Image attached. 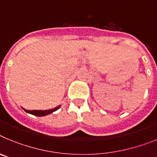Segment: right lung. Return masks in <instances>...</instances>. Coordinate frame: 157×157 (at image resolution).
I'll return each mask as SVG.
<instances>
[{"label": "right lung", "instance_id": "obj_1", "mask_svg": "<svg viewBox=\"0 0 157 157\" xmlns=\"http://www.w3.org/2000/svg\"><path fill=\"white\" fill-rule=\"evenodd\" d=\"M59 108H60V105L56 107V108H54L53 109H49V110H43V111L42 110H32V111H30V110H27V109H23V110H24L26 112H27V113H30V114L34 115V116H46V115L50 114V113H52V112H55V111H56L57 109H59Z\"/></svg>", "mask_w": 157, "mask_h": 157}]
</instances>
